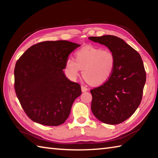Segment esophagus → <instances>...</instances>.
Listing matches in <instances>:
<instances>
[{
  "label": "esophagus",
  "instance_id": "34e87169",
  "mask_svg": "<svg viewBox=\"0 0 158 158\" xmlns=\"http://www.w3.org/2000/svg\"><path fill=\"white\" fill-rule=\"evenodd\" d=\"M88 89L86 88L85 86H83V85H81V90H82V92H86L87 90H88Z\"/></svg>",
  "mask_w": 158,
  "mask_h": 158
}]
</instances>
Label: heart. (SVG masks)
Here are the masks:
<instances>
[{
  "label": "heart",
  "instance_id": "heart-1",
  "mask_svg": "<svg viewBox=\"0 0 158 158\" xmlns=\"http://www.w3.org/2000/svg\"><path fill=\"white\" fill-rule=\"evenodd\" d=\"M115 66V56L112 51L92 45L85 46L75 53V60L69 58L66 69L73 77L79 75L82 70L83 77L94 85L106 83L113 75Z\"/></svg>",
  "mask_w": 158,
  "mask_h": 158
}]
</instances>
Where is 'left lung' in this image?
Here are the masks:
<instances>
[{"mask_svg":"<svg viewBox=\"0 0 158 158\" xmlns=\"http://www.w3.org/2000/svg\"><path fill=\"white\" fill-rule=\"evenodd\" d=\"M91 41L106 46L115 56L113 75L103 85L90 89L91 109L100 122L119 124L133 115L142 100L146 72L141 57L117 36H90Z\"/></svg>","mask_w":158,"mask_h":158,"instance_id":"1","label":"left lung"}]
</instances>
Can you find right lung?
Returning <instances> with one entry per match:
<instances>
[{"instance_id":"right-lung-1","label":"right lung","mask_w":158,"mask_h":158,"mask_svg":"<svg viewBox=\"0 0 158 158\" xmlns=\"http://www.w3.org/2000/svg\"><path fill=\"white\" fill-rule=\"evenodd\" d=\"M80 45L67 41H43L20 56L14 69V88L23 110L33 122L57 126L69 116L81 85L63 69L70 53Z\"/></svg>"}]
</instances>
